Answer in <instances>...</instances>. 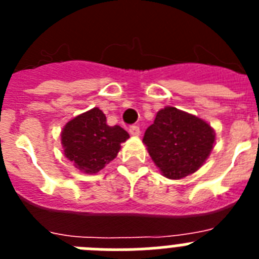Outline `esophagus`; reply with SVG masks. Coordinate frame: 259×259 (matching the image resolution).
Masks as SVG:
<instances>
[{"label":"esophagus","instance_id":"34e87169","mask_svg":"<svg viewBox=\"0 0 259 259\" xmlns=\"http://www.w3.org/2000/svg\"><path fill=\"white\" fill-rule=\"evenodd\" d=\"M128 131H130V134H131L132 136H139V135H140V127H139V125H131Z\"/></svg>","mask_w":259,"mask_h":259}]
</instances>
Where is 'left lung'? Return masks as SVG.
<instances>
[{
	"instance_id": "1",
	"label": "left lung",
	"mask_w": 259,
	"mask_h": 259,
	"mask_svg": "<svg viewBox=\"0 0 259 259\" xmlns=\"http://www.w3.org/2000/svg\"><path fill=\"white\" fill-rule=\"evenodd\" d=\"M143 141L161 172L178 180L196 172L206 161L215 132L202 119L167 106L146 128Z\"/></svg>"
}]
</instances>
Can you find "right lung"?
I'll list each match as a JSON object with an SVG mask.
<instances>
[{"label": "right lung", "instance_id": "1", "mask_svg": "<svg viewBox=\"0 0 259 259\" xmlns=\"http://www.w3.org/2000/svg\"><path fill=\"white\" fill-rule=\"evenodd\" d=\"M130 135L122 127L106 124V116L98 107L80 114L67 123L61 135L65 155L75 167L96 174L113 161L120 144Z\"/></svg>", "mask_w": 259, "mask_h": 259}]
</instances>
